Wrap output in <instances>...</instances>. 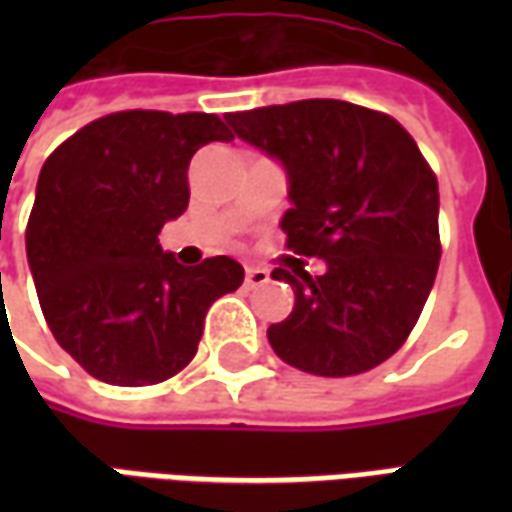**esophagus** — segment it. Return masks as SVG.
Returning <instances> with one entry per match:
<instances>
[{"instance_id": "1", "label": "esophagus", "mask_w": 512, "mask_h": 512, "mask_svg": "<svg viewBox=\"0 0 512 512\" xmlns=\"http://www.w3.org/2000/svg\"><path fill=\"white\" fill-rule=\"evenodd\" d=\"M266 282H268L266 268H257V266L246 268V274H244L246 288H260V285H266Z\"/></svg>"}]
</instances>
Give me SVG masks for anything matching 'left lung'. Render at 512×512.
<instances>
[{"instance_id":"1","label":"left lung","mask_w":512,"mask_h":512,"mask_svg":"<svg viewBox=\"0 0 512 512\" xmlns=\"http://www.w3.org/2000/svg\"><path fill=\"white\" fill-rule=\"evenodd\" d=\"M224 120L282 164L288 246L326 263L321 277L293 257L271 271L296 296L268 326L274 354L312 376L373 370L406 343L439 271V183L417 142L389 115L332 98Z\"/></svg>"}]
</instances>
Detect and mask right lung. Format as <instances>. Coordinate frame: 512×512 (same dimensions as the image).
<instances>
[{
    "mask_svg": "<svg viewBox=\"0 0 512 512\" xmlns=\"http://www.w3.org/2000/svg\"><path fill=\"white\" fill-rule=\"evenodd\" d=\"M205 112H117L40 169L27 260L54 340L98 381L147 386L189 365L213 301L244 282L233 257L180 266L158 246L189 205V161L230 142Z\"/></svg>",
    "mask_w": 512,
    "mask_h": 512,
    "instance_id": "obj_1",
    "label": "right lung"
}]
</instances>
